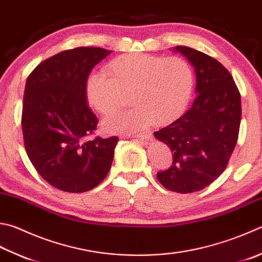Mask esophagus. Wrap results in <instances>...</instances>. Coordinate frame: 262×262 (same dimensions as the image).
Returning a JSON list of instances; mask_svg holds the SVG:
<instances>
[{"label": "esophagus", "instance_id": "esophagus-1", "mask_svg": "<svg viewBox=\"0 0 262 262\" xmlns=\"http://www.w3.org/2000/svg\"><path fill=\"white\" fill-rule=\"evenodd\" d=\"M135 138H138V139H142V140H146V139H151V132L150 131H145V132H141V133H137V135L133 136Z\"/></svg>", "mask_w": 262, "mask_h": 262}]
</instances>
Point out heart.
Wrapping results in <instances>:
<instances>
[{"label":"heart","mask_w":262,"mask_h":262,"mask_svg":"<svg viewBox=\"0 0 262 262\" xmlns=\"http://www.w3.org/2000/svg\"><path fill=\"white\" fill-rule=\"evenodd\" d=\"M102 73H91L85 82L89 105L102 115L120 107L130 92L131 108L107 117L102 127L110 133L138 132L152 122L166 124L188 106L194 73L186 59L148 53H127L110 61Z\"/></svg>","instance_id":"1"}]
</instances>
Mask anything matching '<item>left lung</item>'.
Returning a JSON list of instances; mask_svg holds the SVG:
<instances>
[{
    "mask_svg": "<svg viewBox=\"0 0 262 262\" xmlns=\"http://www.w3.org/2000/svg\"><path fill=\"white\" fill-rule=\"evenodd\" d=\"M174 51L195 67L197 97L184 115L154 132L173 157L157 179L166 189L187 194L205 188L228 165L238 139L242 106L233 76L218 60L188 47Z\"/></svg>",
    "mask_w": 262,
    "mask_h": 262,
    "instance_id": "obj_1",
    "label": "left lung"
}]
</instances>
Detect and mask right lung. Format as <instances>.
I'll return each mask as SVG.
<instances>
[{
  "label": "right lung",
  "instance_id": "right-lung-1",
  "mask_svg": "<svg viewBox=\"0 0 262 262\" xmlns=\"http://www.w3.org/2000/svg\"><path fill=\"white\" fill-rule=\"evenodd\" d=\"M112 51L81 47L59 52L27 77L21 126L27 155L38 174L67 192H84L105 179L117 137L86 140L98 118L86 103L85 82Z\"/></svg>",
  "mask_w": 262,
  "mask_h": 262
}]
</instances>
